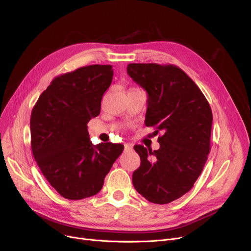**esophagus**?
I'll return each mask as SVG.
<instances>
[{
	"mask_svg": "<svg viewBox=\"0 0 251 251\" xmlns=\"http://www.w3.org/2000/svg\"><path fill=\"white\" fill-rule=\"evenodd\" d=\"M133 150V148H132V146H131V144H125L124 146V151H131Z\"/></svg>",
	"mask_w": 251,
	"mask_h": 251,
	"instance_id": "esophagus-1",
	"label": "esophagus"
}]
</instances>
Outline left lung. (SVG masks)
Masks as SVG:
<instances>
[{
	"instance_id": "obj_1",
	"label": "left lung",
	"mask_w": 251,
	"mask_h": 251,
	"mask_svg": "<svg viewBox=\"0 0 251 251\" xmlns=\"http://www.w3.org/2000/svg\"><path fill=\"white\" fill-rule=\"evenodd\" d=\"M127 73L148 92L146 125L163 131L160 149L135 146L141 164L134 188L152 203L166 204L187 193L210 151L213 114L192 79L174 65L129 64Z\"/></svg>"
}]
</instances>
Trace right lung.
<instances>
[{"label":"right lung","instance_id":"obj_1","mask_svg":"<svg viewBox=\"0 0 251 251\" xmlns=\"http://www.w3.org/2000/svg\"><path fill=\"white\" fill-rule=\"evenodd\" d=\"M111 65H90L56 77L31 112V149L57 192L79 201L99 193L123 144L89 139L87 123L99 116L113 79Z\"/></svg>","mask_w":251,"mask_h":251}]
</instances>
